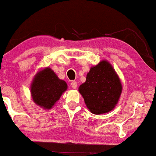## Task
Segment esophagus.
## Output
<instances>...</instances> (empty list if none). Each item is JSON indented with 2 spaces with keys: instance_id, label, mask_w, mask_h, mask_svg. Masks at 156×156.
I'll return each instance as SVG.
<instances>
[{
  "instance_id": "obj_1",
  "label": "esophagus",
  "mask_w": 156,
  "mask_h": 156,
  "mask_svg": "<svg viewBox=\"0 0 156 156\" xmlns=\"http://www.w3.org/2000/svg\"><path fill=\"white\" fill-rule=\"evenodd\" d=\"M71 87L73 89H76V87H77V83H76V82H71Z\"/></svg>"
}]
</instances>
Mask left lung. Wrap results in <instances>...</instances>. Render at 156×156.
<instances>
[{"label":"left lung","instance_id":"1","mask_svg":"<svg viewBox=\"0 0 156 156\" xmlns=\"http://www.w3.org/2000/svg\"><path fill=\"white\" fill-rule=\"evenodd\" d=\"M122 89L120 78L113 66L107 60H102L90 68L79 91L89 112L99 115L114 109Z\"/></svg>","mask_w":156,"mask_h":156}]
</instances>
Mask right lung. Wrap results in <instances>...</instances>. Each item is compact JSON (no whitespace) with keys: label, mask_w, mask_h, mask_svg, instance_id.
Listing matches in <instances>:
<instances>
[{"label":"right lung","mask_w":156,"mask_h":156,"mask_svg":"<svg viewBox=\"0 0 156 156\" xmlns=\"http://www.w3.org/2000/svg\"><path fill=\"white\" fill-rule=\"evenodd\" d=\"M67 89V83L59 79L49 67L40 70L34 76L30 85L34 103L48 110L55 106Z\"/></svg>","instance_id":"obj_1"}]
</instances>
